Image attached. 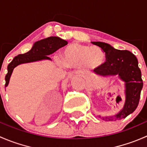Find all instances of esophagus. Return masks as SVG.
Instances as JSON below:
<instances>
[{
  "label": "esophagus",
  "mask_w": 147,
  "mask_h": 147,
  "mask_svg": "<svg viewBox=\"0 0 147 147\" xmlns=\"http://www.w3.org/2000/svg\"><path fill=\"white\" fill-rule=\"evenodd\" d=\"M78 74H81V75H82V72H78Z\"/></svg>",
  "instance_id": "esophagus-1"
}]
</instances>
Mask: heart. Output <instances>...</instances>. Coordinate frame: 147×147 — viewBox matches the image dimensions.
I'll return each instance as SVG.
<instances>
[{"label":"heart","mask_w":147,"mask_h":147,"mask_svg":"<svg viewBox=\"0 0 147 147\" xmlns=\"http://www.w3.org/2000/svg\"><path fill=\"white\" fill-rule=\"evenodd\" d=\"M63 60L56 58L57 63L69 67L82 66L90 71L99 70L103 67L106 60L105 53L98 47L74 42L63 51Z\"/></svg>","instance_id":"heart-1"}]
</instances>
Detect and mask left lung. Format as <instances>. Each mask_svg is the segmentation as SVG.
I'll list each match as a JSON object with an SVG mask.
<instances>
[{"mask_svg":"<svg viewBox=\"0 0 147 147\" xmlns=\"http://www.w3.org/2000/svg\"><path fill=\"white\" fill-rule=\"evenodd\" d=\"M99 46L105 53L106 62L99 70H95L97 75L101 77L117 75L124 82L125 102L119 113L114 116L101 117L105 121H116L127 117L137 109L143 87L142 72L138 66V60L133 53L128 50H119L109 44L102 42H92Z\"/></svg>","mask_w":147,"mask_h":147,"instance_id":"8db88e82","label":"left lung"}]
</instances>
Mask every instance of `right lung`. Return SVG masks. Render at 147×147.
I'll use <instances>...</instances> for the list:
<instances>
[{
  "instance_id": "right-lung-1",
  "label": "right lung",
  "mask_w": 147,
  "mask_h": 147,
  "mask_svg": "<svg viewBox=\"0 0 147 147\" xmlns=\"http://www.w3.org/2000/svg\"><path fill=\"white\" fill-rule=\"evenodd\" d=\"M67 44V42L66 40L55 36L49 37L35 42L30 50L28 53L20 54L15 57L11 63L8 65V73L5 78V87H6L9 84L10 78L13 69L18 65L44 60H51L48 55L54 53L58 49L64 47Z\"/></svg>"
}]
</instances>
